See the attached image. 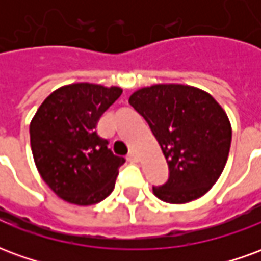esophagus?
<instances>
[{
	"label": "esophagus",
	"mask_w": 261,
	"mask_h": 261,
	"mask_svg": "<svg viewBox=\"0 0 261 261\" xmlns=\"http://www.w3.org/2000/svg\"><path fill=\"white\" fill-rule=\"evenodd\" d=\"M127 161H128V162H137V161H138V158H137V153L134 152V151H131V152L127 155Z\"/></svg>",
	"instance_id": "1"
}]
</instances>
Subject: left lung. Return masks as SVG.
Here are the masks:
<instances>
[{
	"mask_svg": "<svg viewBox=\"0 0 261 261\" xmlns=\"http://www.w3.org/2000/svg\"><path fill=\"white\" fill-rule=\"evenodd\" d=\"M128 102L145 119L169 166V179L152 187L153 194L170 204L204 196L229 155L232 128L221 105L207 92L180 84L141 88Z\"/></svg>",
	"mask_w": 261,
	"mask_h": 261,
	"instance_id": "obj_1",
	"label": "left lung"
}]
</instances>
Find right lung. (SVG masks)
Listing matches in <instances>:
<instances>
[{
  "instance_id": "obj_1",
  "label": "right lung",
  "mask_w": 261,
  "mask_h": 261,
  "mask_svg": "<svg viewBox=\"0 0 261 261\" xmlns=\"http://www.w3.org/2000/svg\"><path fill=\"white\" fill-rule=\"evenodd\" d=\"M119 86L71 84L50 93L31 121L35 164L51 190L64 201L92 205L113 192L119 168L109 141L97 136L100 116L121 95Z\"/></svg>"
}]
</instances>
